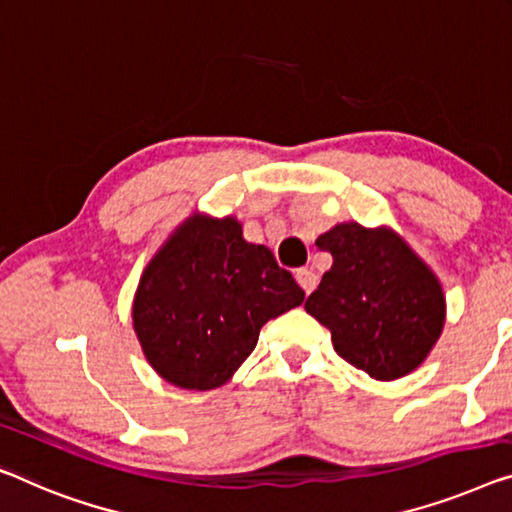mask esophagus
Here are the masks:
<instances>
[{
    "mask_svg": "<svg viewBox=\"0 0 512 512\" xmlns=\"http://www.w3.org/2000/svg\"><path fill=\"white\" fill-rule=\"evenodd\" d=\"M294 278H296V282H299V287L303 289L305 294H310L312 289L317 287V276L312 271H308V269H299L294 273Z\"/></svg>",
    "mask_w": 512,
    "mask_h": 512,
    "instance_id": "obj_1",
    "label": "esophagus"
}]
</instances>
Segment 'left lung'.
Listing matches in <instances>:
<instances>
[{"label":"left lung","instance_id":"8db88e82","mask_svg":"<svg viewBox=\"0 0 512 512\" xmlns=\"http://www.w3.org/2000/svg\"><path fill=\"white\" fill-rule=\"evenodd\" d=\"M333 266L305 301L331 331L333 349L379 381L414 372L437 345L446 296L430 266L391 227L356 220L317 236Z\"/></svg>","mask_w":512,"mask_h":512}]
</instances>
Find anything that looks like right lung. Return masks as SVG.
Instances as JSON below:
<instances>
[{
	"instance_id": "1",
	"label": "right lung",
	"mask_w": 512,
	"mask_h": 512,
	"mask_svg": "<svg viewBox=\"0 0 512 512\" xmlns=\"http://www.w3.org/2000/svg\"><path fill=\"white\" fill-rule=\"evenodd\" d=\"M303 289L234 216L195 211L144 266L133 331L167 384L211 391L253 354L259 329L303 303Z\"/></svg>"
}]
</instances>
